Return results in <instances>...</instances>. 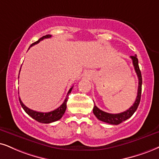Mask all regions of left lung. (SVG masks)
Listing matches in <instances>:
<instances>
[{"label": "left lung", "mask_w": 159, "mask_h": 159, "mask_svg": "<svg viewBox=\"0 0 159 159\" xmlns=\"http://www.w3.org/2000/svg\"><path fill=\"white\" fill-rule=\"evenodd\" d=\"M130 58H131L132 61H133L134 70H135V72L136 73V75H137L139 79L137 96H136L135 102H134L133 106L129 108V109L119 114L107 113V112H105L99 109L97 106L94 105L93 108V113L96 117L99 120H100V121H103L104 122H106V123L111 125H119L120 123L125 121V120L129 119L130 116L134 114V112L136 111V109H137L139 104L140 103V100H141L142 78L141 71H140L139 67V61L137 57H136V55L130 56Z\"/></svg>", "instance_id": "obj_1"}]
</instances>
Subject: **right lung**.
Masks as SVG:
<instances>
[{"label":"right lung","instance_id":"add662e5","mask_svg":"<svg viewBox=\"0 0 159 159\" xmlns=\"http://www.w3.org/2000/svg\"><path fill=\"white\" fill-rule=\"evenodd\" d=\"M51 34L43 36V37L40 38L38 41L35 42L34 43L31 44L30 47L36 45V44L39 43L40 41H42V40L44 39H47V38H51ZM18 78H19V76H18ZM72 89H73V87H71L70 89L69 92H68V93L67 94V97H66L65 101H64V103H62L59 108L50 112H39V111H34V110L30 109V108L26 107V106L24 105L23 102L21 101L20 98H19L20 103V105L22 107H23L24 111L29 114L30 116H31L33 119L37 120V121H38L39 122H41V123H51V122L57 121V120H60L62 117V116L64 115V114H65V112L66 111V108H67V102L68 100L67 98L68 96H69V94L71 92ZM18 93H19V92H18Z\"/></svg>","mask_w":159,"mask_h":159}]
</instances>
